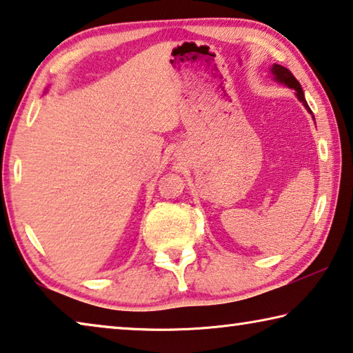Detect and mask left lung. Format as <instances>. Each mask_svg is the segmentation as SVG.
Here are the masks:
<instances>
[{"mask_svg": "<svg viewBox=\"0 0 353 353\" xmlns=\"http://www.w3.org/2000/svg\"><path fill=\"white\" fill-rule=\"evenodd\" d=\"M272 73L275 74V79L276 81H280V83H285L286 85H290L291 89H294L297 92V98L300 101L303 103V106L308 109V111L311 112V109L308 108V103H307V100H305V95H303V90H302V88H300V83L299 81L296 79V77H294V74L288 70L286 67H283V65H279V63H274V67H272Z\"/></svg>", "mask_w": 353, "mask_h": 353, "instance_id": "8db88e82", "label": "left lung"}]
</instances>
